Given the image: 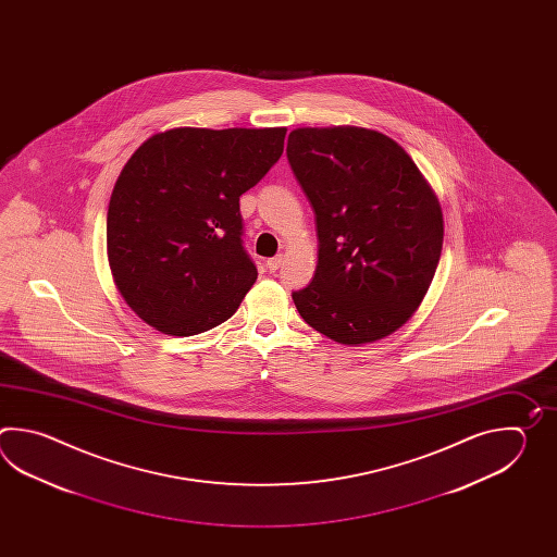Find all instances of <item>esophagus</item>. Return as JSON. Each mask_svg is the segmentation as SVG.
Returning <instances> with one entry per match:
<instances>
[{"mask_svg":"<svg viewBox=\"0 0 557 557\" xmlns=\"http://www.w3.org/2000/svg\"><path fill=\"white\" fill-rule=\"evenodd\" d=\"M283 255H276V257H273V259H269V261H267V269H269L271 273H274V271H278V269H281V264H283Z\"/></svg>","mask_w":557,"mask_h":557,"instance_id":"1","label":"esophagus"}]
</instances>
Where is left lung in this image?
Instances as JSON below:
<instances>
[{
    "instance_id": "left-lung-1",
    "label": "left lung",
    "mask_w": 557,
    "mask_h": 557,
    "mask_svg": "<svg viewBox=\"0 0 557 557\" xmlns=\"http://www.w3.org/2000/svg\"><path fill=\"white\" fill-rule=\"evenodd\" d=\"M288 163L317 214L319 262L296 310L334 343L398 331L422 305L444 243L442 207L410 154L355 125L298 127Z\"/></svg>"
}]
</instances>
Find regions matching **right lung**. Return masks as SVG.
Instances as JSON below:
<instances>
[{
    "mask_svg": "<svg viewBox=\"0 0 557 557\" xmlns=\"http://www.w3.org/2000/svg\"><path fill=\"white\" fill-rule=\"evenodd\" d=\"M286 127L154 133L131 154L107 211V259L127 307L171 336L231 319L257 267L238 199L283 154Z\"/></svg>",
    "mask_w": 557,
    "mask_h": 557,
    "instance_id": "1",
    "label": "right lung"
}]
</instances>
